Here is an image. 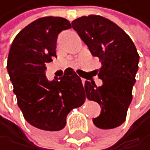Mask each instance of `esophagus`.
Masks as SVG:
<instances>
[{
    "mask_svg": "<svg viewBox=\"0 0 150 150\" xmlns=\"http://www.w3.org/2000/svg\"><path fill=\"white\" fill-rule=\"evenodd\" d=\"M81 81H83V84L84 85L85 83H86V80H85V79H83V80H81Z\"/></svg>",
    "mask_w": 150,
    "mask_h": 150,
    "instance_id": "obj_1",
    "label": "esophagus"
}]
</instances>
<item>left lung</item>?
I'll list each match as a JSON object with an SVG mask.
<instances>
[{"label":"left lung","instance_id":"1","mask_svg":"<svg viewBox=\"0 0 150 150\" xmlns=\"http://www.w3.org/2000/svg\"><path fill=\"white\" fill-rule=\"evenodd\" d=\"M71 24L92 55L100 58L101 63L98 77L103 84L97 86L94 81H86L83 90L89 100L97 101L101 107L100 115L93 123L98 134H105L126 120L139 54L131 37L104 17L83 16Z\"/></svg>","mask_w":150,"mask_h":150}]
</instances>
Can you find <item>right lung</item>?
Instances as JSON below:
<instances>
[{
  "label": "right lung",
  "mask_w": 150,
  "mask_h": 150,
  "mask_svg": "<svg viewBox=\"0 0 150 150\" xmlns=\"http://www.w3.org/2000/svg\"><path fill=\"white\" fill-rule=\"evenodd\" d=\"M71 28L61 17H44L23 28L9 50L7 71L24 118L41 132L55 134L67 124V115L85 100L81 78L72 69L49 81L46 64L56 55L59 33Z\"/></svg>",
  "instance_id": "1"
}]
</instances>
